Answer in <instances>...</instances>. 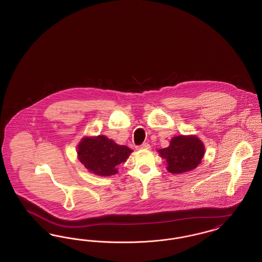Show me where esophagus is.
Here are the masks:
<instances>
[{
  "instance_id": "1",
  "label": "esophagus",
  "mask_w": 262,
  "mask_h": 262,
  "mask_svg": "<svg viewBox=\"0 0 262 262\" xmlns=\"http://www.w3.org/2000/svg\"><path fill=\"white\" fill-rule=\"evenodd\" d=\"M149 148L150 145L147 142H144V143H142L141 145L137 146V149H149Z\"/></svg>"
}]
</instances>
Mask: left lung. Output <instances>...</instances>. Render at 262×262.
<instances>
[{"label":"left lung","mask_w":262,"mask_h":262,"mask_svg":"<svg viewBox=\"0 0 262 262\" xmlns=\"http://www.w3.org/2000/svg\"><path fill=\"white\" fill-rule=\"evenodd\" d=\"M166 160L167 171L183 174L195 169L204 156L205 146L196 136H177L170 140V145L157 150Z\"/></svg>","instance_id":"obj_1"}]
</instances>
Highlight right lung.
<instances>
[{"label": "right lung", "mask_w": 262, "mask_h": 262, "mask_svg": "<svg viewBox=\"0 0 262 262\" xmlns=\"http://www.w3.org/2000/svg\"><path fill=\"white\" fill-rule=\"evenodd\" d=\"M132 152L105 136L82 137L76 147L79 162L88 172L101 177L117 174L119 165L125 162Z\"/></svg>", "instance_id": "add662e5"}]
</instances>
